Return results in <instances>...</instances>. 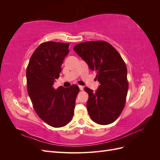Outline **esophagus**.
<instances>
[{
	"label": "esophagus",
	"mask_w": 160,
	"mask_h": 160,
	"mask_svg": "<svg viewBox=\"0 0 160 160\" xmlns=\"http://www.w3.org/2000/svg\"><path fill=\"white\" fill-rule=\"evenodd\" d=\"M79 89H80L81 91L83 90V87L82 86V85H79Z\"/></svg>",
	"instance_id": "1"
}]
</instances>
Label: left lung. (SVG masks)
<instances>
[{"mask_svg": "<svg viewBox=\"0 0 160 160\" xmlns=\"http://www.w3.org/2000/svg\"><path fill=\"white\" fill-rule=\"evenodd\" d=\"M73 50L95 71L100 83L95 92L85 87L88 93L87 108L91 119L99 125L117 119L125 107L128 91L127 67L118 51L103 41H87L76 45Z\"/></svg>", "mask_w": 160, "mask_h": 160, "instance_id": "left-lung-1", "label": "left lung"}]
</instances>
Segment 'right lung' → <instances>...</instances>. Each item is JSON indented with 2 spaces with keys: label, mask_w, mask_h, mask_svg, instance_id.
I'll return each instance as SVG.
<instances>
[{
  "label": "right lung",
  "mask_w": 160,
  "mask_h": 160,
  "mask_svg": "<svg viewBox=\"0 0 160 160\" xmlns=\"http://www.w3.org/2000/svg\"><path fill=\"white\" fill-rule=\"evenodd\" d=\"M69 45L54 41L41 43L32 53L26 71L28 94L33 108L38 117L53 128L63 127L71 122L79 91L77 85L53 88L69 52Z\"/></svg>",
  "instance_id": "right-lung-1"
}]
</instances>
